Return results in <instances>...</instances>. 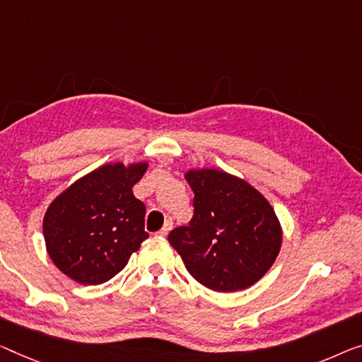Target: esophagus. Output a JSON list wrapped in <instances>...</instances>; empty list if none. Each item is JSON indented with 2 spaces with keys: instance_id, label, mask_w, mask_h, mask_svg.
<instances>
[{
  "instance_id": "esophagus-1",
  "label": "esophagus",
  "mask_w": 362,
  "mask_h": 362,
  "mask_svg": "<svg viewBox=\"0 0 362 362\" xmlns=\"http://www.w3.org/2000/svg\"><path fill=\"white\" fill-rule=\"evenodd\" d=\"M172 228H174V223H172V219H167V221H165V224L163 226V229H160L158 234H159V235H163V237H165L167 234L170 233Z\"/></svg>"
}]
</instances>
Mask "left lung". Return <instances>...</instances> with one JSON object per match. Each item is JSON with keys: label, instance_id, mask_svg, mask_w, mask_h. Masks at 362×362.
I'll list each match as a JSON object with an SVG mask.
<instances>
[{"label": "left lung", "instance_id": "obj_1", "mask_svg": "<svg viewBox=\"0 0 362 362\" xmlns=\"http://www.w3.org/2000/svg\"><path fill=\"white\" fill-rule=\"evenodd\" d=\"M193 218L169 242L188 273L218 293L255 284L276 260L283 230L268 199L249 182L218 169H192Z\"/></svg>", "mask_w": 362, "mask_h": 362}]
</instances>
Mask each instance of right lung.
I'll use <instances>...</instances> for the list:
<instances>
[{
    "mask_svg": "<svg viewBox=\"0 0 362 362\" xmlns=\"http://www.w3.org/2000/svg\"><path fill=\"white\" fill-rule=\"evenodd\" d=\"M148 163L105 164L60 193L43 218L52 262L81 284L105 283L120 273L148 239L146 206L133 195Z\"/></svg>",
    "mask_w": 362,
    "mask_h": 362,
    "instance_id": "add662e5",
    "label": "right lung"
}]
</instances>
